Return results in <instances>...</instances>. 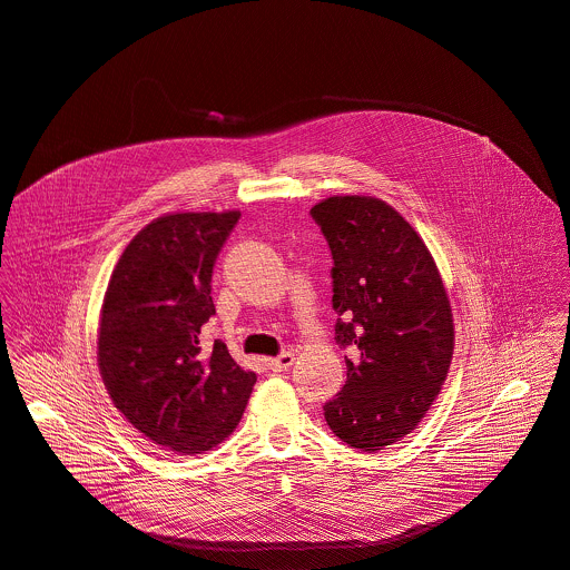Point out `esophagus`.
<instances>
[{
	"label": "esophagus",
	"instance_id": "esophagus-1",
	"mask_svg": "<svg viewBox=\"0 0 570 570\" xmlns=\"http://www.w3.org/2000/svg\"><path fill=\"white\" fill-rule=\"evenodd\" d=\"M292 364H294V353H292V351H285V353H281L278 357L267 360V366H269L274 373L287 371V368H292Z\"/></svg>",
	"mask_w": 570,
	"mask_h": 570
}]
</instances>
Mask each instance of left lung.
I'll return each mask as SVG.
<instances>
[{
    "mask_svg": "<svg viewBox=\"0 0 570 570\" xmlns=\"http://www.w3.org/2000/svg\"><path fill=\"white\" fill-rule=\"evenodd\" d=\"M309 213L334 261V338L353 353L323 415L334 435L373 453L411 433L446 380L449 296L426 245L386 202L334 195Z\"/></svg>",
    "mask_w": 570,
    "mask_h": 570,
    "instance_id": "left-lung-1",
    "label": "left lung"
}]
</instances>
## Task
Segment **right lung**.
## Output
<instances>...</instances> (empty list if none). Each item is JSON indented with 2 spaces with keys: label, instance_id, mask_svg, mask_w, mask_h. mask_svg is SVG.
Wrapping results in <instances>:
<instances>
[{
  "label": "right lung",
  "instance_id": "right-lung-1",
  "mask_svg": "<svg viewBox=\"0 0 570 570\" xmlns=\"http://www.w3.org/2000/svg\"><path fill=\"white\" fill-rule=\"evenodd\" d=\"M240 210L170 213L130 240L111 272L98 323V371L126 420L181 456L208 451L238 426L256 373L219 338L210 276Z\"/></svg>",
  "mask_w": 570,
  "mask_h": 570
}]
</instances>
